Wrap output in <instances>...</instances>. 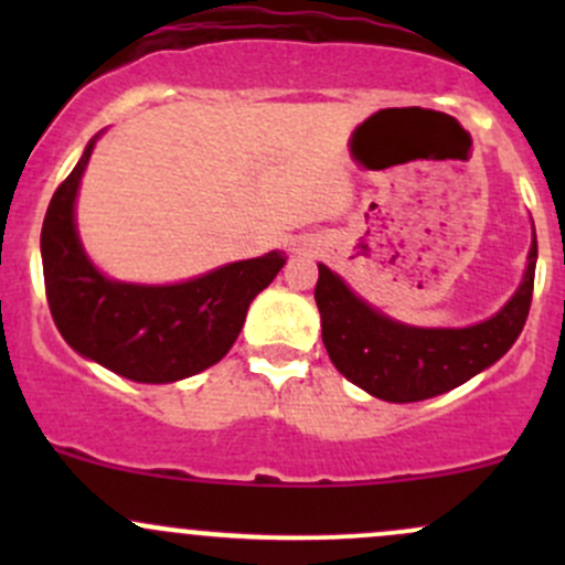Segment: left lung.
<instances>
[{
	"label": "left lung",
	"mask_w": 565,
	"mask_h": 565,
	"mask_svg": "<svg viewBox=\"0 0 565 565\" xmlns=\"http://www.w3.org/2000/svg\"><path fill=\"white\" fill-rule=\"evenodd\" d=\"M535 256L514 298L487 322L470 328H409L393 322L350 292L344 281L319 265L315 300L322 317V341L333 366L350 383L385 402H420L457 388L511 350L525 328L533 300Z\"/></svg>",
	"instance_id": "1"
}]
</instances>
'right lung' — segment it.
<instances>
[{
    "mask_svg": "<svg viewBox=\"0 0 565 565\" xmlns=\"http://www.w3.org/2000/svg\"><path fill=\"white\" fill-rule=\"evenodd\" d=\"M93 147L95 139L54 191L40 232L54 324L78 355L134 383H174L204 372L235 344L250 300L278 276L287 254L270 250L232 262L172 287H139L100 276L84 256L73 221Z\"/></svg>",
    "mask_w": 565,
    "mask_h": 565,
    "instance_id": "obj_1",
    "label": "right lung"
}]
</instances>
